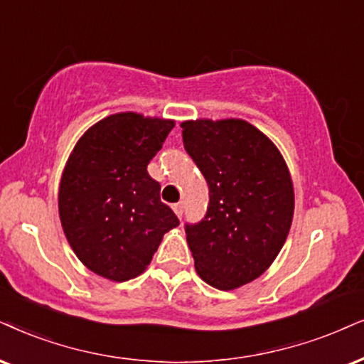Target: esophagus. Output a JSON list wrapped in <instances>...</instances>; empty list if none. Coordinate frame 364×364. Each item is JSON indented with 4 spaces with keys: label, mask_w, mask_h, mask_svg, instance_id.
<instances>
[{
    "label": "esophagus",
    "mask_w": 364,
    "mask_h": 364,
    "mask_svg": "<svg viewBox=\"0 0 364 364\" xmlns=\"http://www.w3.org/2000/svg\"><path fill=\"white\" fill-rule=\"evenodd\" d=\"M173 210H174V213H176L179 218H181L183 211H185V206H183V203H176V205H173Z\"/></svg>",
    "instance_id": "34e87169"
}]
</instances>
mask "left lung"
Here are the masks:
<instances>
[{
    "label": "left lung",
    "mask_w": 364,
    "mask_h": 364,
    "mask_svg": "<svg viewBox=\"0 0 364 364\" xmlns=\"http://www.w3.org/2000/svg\"><path fill=\"white\" fill-rule=\"evenodd\" d=\"M181 127L210 188L205 218L185 227L195 269L211 287L233 291L260 277L284 247L294 215L291 173L274 142L242 119Z\"/></svg>",
    "instance_id": "1"
}]
</instances>
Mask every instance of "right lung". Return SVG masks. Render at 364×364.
<instances>
[{"label": "right lung", "mask_w": 364, "mask_h": 364, "mask_svg": "<svg viewBox=\"0 0 364 364\" xmlns=\"http://www.w3.org/2000/svg\"><path fill=\"white\" fill-rule=\"evenodd\" d=\"M171 119L119 112L87 129L68 156L58 215L72 250L92 272L124 282L146 270L179 220L159 198L148 164Z\"/></svg>", "instance_id": "add662e5"}]
</instances>
